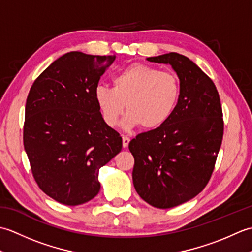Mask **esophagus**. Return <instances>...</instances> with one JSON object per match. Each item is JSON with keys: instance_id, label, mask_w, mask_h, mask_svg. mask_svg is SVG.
<instances>
[{"instance_id": "34e87169", "label": "esophagus", "mask_w": 252, "mask_h": 252, "mask_svg": "<svg viewBox=\"0 0 252 252\" xmlns=\"http://www.w3.org/2000/svg\"><path fill=\"white\" fill-rule=\"evenodd\" d=\"M130 137L129 136H126V135H123L122 136V145H123V147H127L129 146V143H130Z\"/></svg>"}]
</instances>
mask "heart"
Masks as SVG:
<instances>
[{
  "instance_id": "obj_1",
  "label": "heart",
  "mask_w": 252,
  "mask_h": 252,
  "mask_svg": "<svg viewBox=\"0 0 252 252\" xmlns=\"http://www.w3.org/2000/svg\"><path fill=\"white\" fill-rule=\"evenodd\" d=\"M180 80L171 71L133 63L112 78V88L97 85L94 97L107 126H116L126 109L123 120L126 129L141 126L154 130L163 126L178 106Z\"/></svg>"
}]
</instances>
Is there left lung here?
<instances>
[{
  "mask_svg": "<svg viewBox=\"0 0 252 252\" xmlns=\"http://www.w3.org/2000/svg\"><path fill=\"white\" fill-rule=\"evenodd\" d=\"M147 61L170 63L181 94L163 126L130 142L132 178L143 200L168 209L190 200L208 184L223 140V112L215 83L189 57L168 53Z\"/></svg>",
  "mask_w": 252,
  "mask_h": 252,
  "instance_id": "left-lung-1",
  "label": "left lung"
}]
</instances>
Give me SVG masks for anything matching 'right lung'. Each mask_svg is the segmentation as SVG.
Here are the masks:
<instances>
[{"label": "right lung", "mask_w": 252, "mask_h": 252, "mask_svg": "<svg viewBox=\"0 0 252 252\" xmlns=\"http://www.w3.org/2000/svg\"><path fill=\"white\" fill-rule=\"evenodd\" d=\"M115 60L67 53L35 79L27 97L24 146L32 175L63 205H81L97 195L99 169L122 148L120 134L106 125L94 97Z\"/></svg>", "instance_id": "right-lung-1"}]
</instances>
